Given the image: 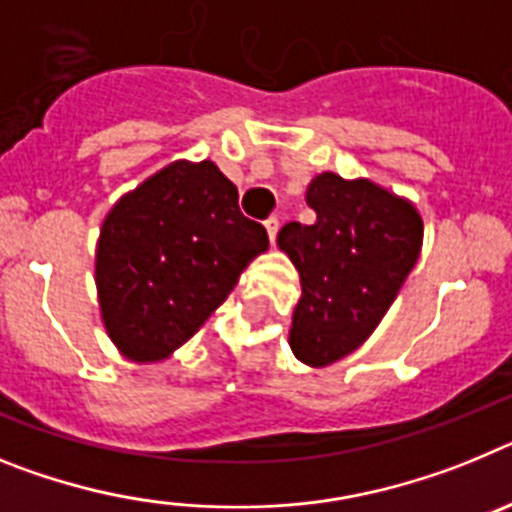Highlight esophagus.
Returning a JSON list of instances; mask_svg holds the SVG:
<instances>
[{
	"mask_svg": "<svg viewBox=\"0 0 512 512\" xmlns=\"http://www.w3.org/2000/svg\"><path fill=\"white\" fill-rule=\"evenodd\" d=\"M265 229H268L270 242H275V239H278V229H281V221L275 219V216H270V219L265 221Z\"/></svg>",
	"mask_w": 512,
	"mask_h": 512,
	"instance_id": "1",
	"label": "esophagus"
}]
</instances>
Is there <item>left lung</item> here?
Returning <instances> with one entry per match:
<instances>
[{
  "label": "left lung",
  "mask_w": 512,
  "mask_h": 512,
  "mask_svg": "<svg viewBox=\"0 0 512 512\" xmlns=\"http://www.w3.org/2000/svg\"><path fill=\"white\" fill-rule=\"evenodd\" d=\"M314 224L291 221L278 244L301 275L291 350L306 366H330L368 340L422 247L415 206L368 180L322 172L309 182Z\"/></svg>",
  "instance_id": "obj_1"
}]
</instances>
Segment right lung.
I'll list each match as a JSON object with an SVG mask.
<instances>
[{
	"instance_id": "obj_1",
	"label": "right lung",
	"mask_w": 512,
	"mask_h": 512,
	"mask_svg": "<svg viewBox=\"0 0 512 512\" xmlns=\"http://www.w3.org/2000/svg\"><path fill=\"white\" fill-rule=\"evenodd\" d=\"M265 250L268 231L239 211L237 188L216 164L164 167L102 224L95 273L110 340L131 361H162Z\"/></svg>"
}]
</instances>
